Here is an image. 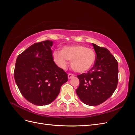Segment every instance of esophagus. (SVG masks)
I'll return each mask as SVG.
<instances>
[{
  "label": "esophagus",
  "mask_w": 135,
  "mask_h": 135,
  "mask_svg": "<svg viewBox=\"0 0 135 135\" xmlns=\"http://www.w3.org/2000/svg\"><path fill=\"white\" fill-rule=\"evenodd\" d=\"M74 76H75V75H74V74H70H70H68V78H69V79H70L72 78L73 77H74Z\"/></svg>",
  "instance_id": "34e87169"
}]
</instances>
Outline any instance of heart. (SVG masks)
Masks as SVG:
<instances>
[{"label": "heart", "mask_w": 135, "mask_h": 135, "mask_svg": "<svg viewBox=\"0 0 135 135\" xmlns=\"http://www.w3.org/2000/svg\"><path fill=\"white\" fill-rule=\"evenodd\" d=\"M53 58L55 63L61 69H65L68 60H71V66L74 70L84 73L89 70L96 61V53L92 49L81 45L66 46L61 51L53 52Z\"/></svg>", "instance_id": "b5f03b06"}]
</instances>
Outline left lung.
Here are the masks:
<instances>
[{"label": "left lung", "instance_id": "1", "mask_svg": "<svg viewBox=\"0 0 135 135\" xmlns=\"http://www.w3.org/2000/svg\"><path fill=\"white\" fill-rule=\"evenodd\" d=\"M96 54L95 64L87 73L77 75L80 81L76 92L87 105L96 106L111 96L118 81V64L108 49L92 43Z\"/></svg>", "mask_w": 135, "mask_h": 135}]
</instances>
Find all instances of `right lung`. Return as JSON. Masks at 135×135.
<instances>
[{"mask_svg": "<svg viewBox=\"0 0 135 135\" xmlns=\"http://www.w3.org/2000/svg\"><path fill=\"white\" fill-rule=\"evenodd\" d=\"M52 40L30 46L18 56L14 77L22 95L35 105H47L57 97L68 74L57 66L52 57Z\"/></svg>", "mask_w": 135, "mask_h": 135, "instance_id": "obj_1", "label": "right lung"}]
</instances>
